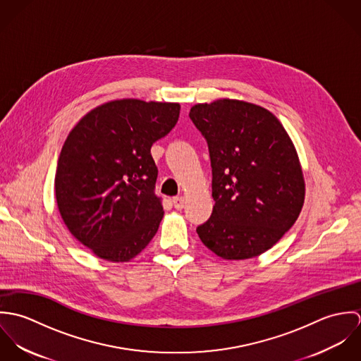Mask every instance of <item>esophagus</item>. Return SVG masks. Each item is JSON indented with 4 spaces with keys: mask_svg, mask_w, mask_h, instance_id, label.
Here are the masks:
<instances>
[{
    "mask_svg": "<svg viewBox=\"0 0 361 361\" xmlns=\"http://www.w3.org/2000/svg\"><path fill=\"white\" fill-rule=\"evenodd\" d=\"M172 203H173V207H175L176 209H182V208L185 207V199H183L182 196H178V197H173V199H172Z\"/></svg>",
    "mask_w": 361,
    "mask_h": 361,
    "instance_id": "esophagus-1",
    "label": "esophagus"
}]
</instances>
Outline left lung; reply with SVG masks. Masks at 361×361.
<instances>
[{
	"label": "left lung",
	"instance_id": "left-lung-1",
	"mask_svg": "<svg viewBox=\"0 0 361 361\" xmlns=\"http://www.w3.org/2000/svg\"><path fill=\"white\" fill-rule=\"evenodd\" d=\"M189 116L206 139L215 202L197 235L219 257H256L292 228L305 203L295 146L275 115L256 104H197Z\"/></svg>",
	"mask_w": 361,
	"mask_h": 361
}]
</instances>
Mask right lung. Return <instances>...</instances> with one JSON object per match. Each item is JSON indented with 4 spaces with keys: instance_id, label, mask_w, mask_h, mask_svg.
<instances>
[{
    "instance_id": "obj_1",
    "label": "right lung",
    "mask_w": 361,
    "mask_h": 361,
    "mask_svg": "<svg viewBox=\"0 0 361 361\" xmlns=\"http://www.w3.org/2000/svg\"><path fill=\"white\" fill-rule=\"evenodd\" d=\"M180 105L115 100L86 114L58 158L55 197L71 233L96 256L122 262L154 238L164 209L154 195L152 146L176 125Z\"/></svg>"
}]
</instances>
